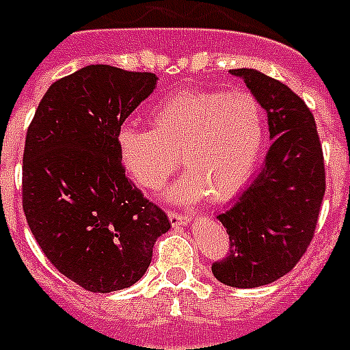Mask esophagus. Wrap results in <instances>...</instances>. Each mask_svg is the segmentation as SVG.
I'll return each mask as SVG.
<instances>
[{
  "instance_id": "1",
  "label": "esophagus",
  "mask_w": 350,
  "mask_h": 350,
  "mask_svg": "<svg viewBox=\"0 0 350 350\" xmlns=\"http://www.w3.org/2000/svg\"><path fill=\"white\" fill-rule=\"evenodd\" d=\"M167 215H169V221L172 224H187L190 221L189 214H180V212H176V210H169Z\"/></svg>"
}]
</instances>
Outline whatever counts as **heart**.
<instances>
[{
	"mask_svg": "<svg viewBox=\"0 0 350 350\" xmlns=\"http://www.w3.org/2000/svg\"><path fill=\"white\" fill-rule=\"evenodd\" d=\"M149 122L150 129L118 131L122 163L140 187L156 190L178 169L180 155L189 174L170 190L176 201L232 198L254 172L266 136V115L250 92H181L150 111Z\"/></svg>",
	"mask_w": 350,
	"mask_h": 350,
	"instance_id": "obj_1",
	"label": "heart"
}]
</instances>
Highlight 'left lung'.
I'll return each mask as SVG.
<instances>
[{"instance_id":"8db88e82","label":"left lung","mask_w":350,"mask_h":350,"mask_svg":"<svg viewBox=\"0 0 350 350\" xmlns=\"http://www.w3.org/2000/svg\"><path fill=\"white\" fill-rule=\"evenodd\" d=\"M230 73L266 109L273 144L260 174L217 215L230 250L212 273L232 288H258L289 273L313 241L325 194L323 150L313 113L297 93L257 70Z\"/></svg>"}]
</instances>
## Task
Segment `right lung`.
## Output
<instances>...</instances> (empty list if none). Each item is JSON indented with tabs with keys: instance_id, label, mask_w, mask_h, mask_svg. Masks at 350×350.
I'll return each instance as SVG.
<instances>
[{
	"instance_id": "right-lung-1",
	"label": "right lung",
	"mask_w": 350,
	"mask_h": 350,
	"mask_svg": "<svg viewBox=\"0 0 350 350\" xmlns=\"http://www.w3.org/2000/svg\"><path fill=\"white\" fill-rule=\"evenodd\" d=\"M156 75L92 64L48 88L23 152V212L72 282L111 293L140 280L167 214L126 176L116 136Z\"/></svg>"
}]
</instances>
